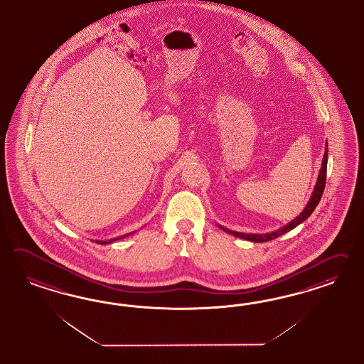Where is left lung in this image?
<instances>
[{
	"label": "left lung",
	"mask_w": 364,
	"mask_h": 364,
	"mask_svg": "<svg viewBox=\"0 0 364 364\" xmlns=\"http://www.w3.org/2000/svg\"><path fill=\"white\" fill-rule=\"evenodd\" d=\"M327 160H328V144L326 143V151H324L323 161H321V166H320L319 176H318L316 184H315L314 192H312V195L309 198V203H307L306 208L301 210V213L299 215L298 218H295L294 220L289 221L284 227H282V228H279L276 231L269 232V233H242V232L231 231L228 228H224L223 225H219V227H220L223 231L230 233L232 236H236V237H240V239H244V240H250V242H269V240H274L276 237H279L280 235L294 230L295 227H298L299 224H301L303 221L307 220L309 216H311V213L315 210V208L319 204L320 198H321V195H323V191H324V187H326Z\"/></svg>",
	"instance_id": "1"
}]
</instances>
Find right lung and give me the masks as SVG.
Masks as SVG:
<instances>
[{"mask_svg":"<svg viewBox=\"0 0 364 364\" xmlns=\"http://www.w3.org/2000/svg\"><path fill=\"white\" fill-rule=\"evenodd\" d=\"M134 232H131V233H127V235H124V236H119V237H114V239H110V240H95V242H97V244H110V242H116V240H120V239H124V237H127V236H129V235H132Z\"/></svg>","mask_w":364,"mask_h":364,"instance_id":"1","label":"right lung"}]
</instances>
